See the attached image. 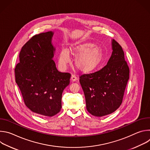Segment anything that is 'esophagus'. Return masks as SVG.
Segmentation results:
<instances>
[{"mask_svg":"<svg viewBox=\"0 0 150 150\" xmlns=\"http://www.w3.org/2000/svg\"><path fill=\"white\" fill-rule=\"evenodd\" d=\"M76 79H77V77L75 75H72V76H71V81L72 82H74V81H76Z\"/></svg>","mask_w":150,"mask_h":150,"instance_id":"obj_1","label":"esophagus"}]
</instances>
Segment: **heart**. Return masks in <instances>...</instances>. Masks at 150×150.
Returning a JSON list of instances; mask_svg holds the SVG:
<instances>
[{
    "label": "heart",
    "mask_w": 150,
    "mask_h": 150,
    "mask_svg": "<svg viewBox=\"0 0 150 150\" xmlns=\"http://www.w3.org/2000/svg\"><path fill=\"white\" fill-rule=\"evenodd\" d=\"M95 46L91 42H85L70 47L71 53L75 56H77L75 59V65L80 71L90 72L100 65L103 51L100 47ZM69 51L67 49H63L60 51L59 62L62 67H66L70 62Z\"/></svg>",
    "instance_id": "b5f03b06"
}]
</instances>
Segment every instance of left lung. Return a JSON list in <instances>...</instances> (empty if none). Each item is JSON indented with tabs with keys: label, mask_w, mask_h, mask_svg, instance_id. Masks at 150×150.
Instances as JSON below:
<instances>
[{
	"label": "left lung",
	"mask_w": 150,
	"mask_h": 150,
	"mask_svg": "<svg viewBox=\"0 0 150 150\" xmlns=\"http://www.w3.org/2000/svg\"><path fill=\"white\" fill-rule=\"evenodd\" d=\"M112 44L113 52L107 65L79 77L87 110L97 117L109 115L119 108L129 78V68L121 46L114 39Z\"/></svg>",
	"instance_id": "obj_1"
}]
</instances>
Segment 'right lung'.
I'll return each mask as SVG.
<instances>
[{
	"label": "right lung",
	"mask_w": 150,
	"mask_h": 150,
	"mask_svg": "<svg viewBox=\"0 0 150 150\" xmlns=\"http://www.w3.org/2000/svg\"><path fill=\"white\" fill-rule=\"evenodd\" d=\"M53 34L48 31L31 37L21 49L15 68V81L25 104L32 112L47 117L60 111L62 93L71 78L70 74L58 71L52 59Z\"/></svg>",
	"instance_id": "1"
}]
</instances>
